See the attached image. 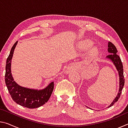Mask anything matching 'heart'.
<instances>
[{"mask_svg": "<svg viewBox=\"0 0 128 128\" xmlns=\"http://www.w3.org/2000/svg\"><path fill=\"white\" fill-rule=\"evenodd\" d=\"M92 42H91V41H90V40H86V42L84 43V47H85V48H88V47L92 46ZM96 51H97V49H96V48H95V47L93 48L92 50V52H95Z\"/></svg>", "mask_w": 128, "mask_h": 128, "instance_id": "b5f03b06", "label": "heart"}]
</instances>
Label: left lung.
<instances>
[{"label": "left lung", "mask_w": 128, "mask_h": 128, "mask_svg": "<svg viewBox=\"0 0 128 128\" xmlns=\"http://www.w3.org/2000/svg\"><path fill=\"white\" fill-rule=\"evenodd\" d=\"M108 52H109V55L106 56V59H109L110 61L113 62L114 66H115L116 68L118 73L119 76V90L118 93V95L114 99L113 102L111 103L108 107H110L113 106L115 103L118 99L120 98V96L122 92V90L124 86L125 79L123 74V66L122 62H121V59L119 57V56L117 54L118 50H117L116 47L114 44H112L111 42H109L108 43Z\"/></svg>", "instance_id": "left-lung-1"}]
</instances>
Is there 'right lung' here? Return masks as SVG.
Returning <instances> with one entry per match:
<instances>
[{"label":"right lung","mask_w":128,"mask_h":128,"mask_svg":"<svg viewBox=\"0 0 128 128\" xmlns=\"http://www.w3.org/2000/svg\"><path fill=\"white\" fill-rule=\"evenodd\" d=\"M17 42L18 41L12 46L6 62V86L12 99L18 104L28 108H38L48 100L53 92L54 83L51 82L45 88L38 90L22 87L14 81L11 73V62Z\"/></svg>","instance_id":"obj_1"}]
</instances>
